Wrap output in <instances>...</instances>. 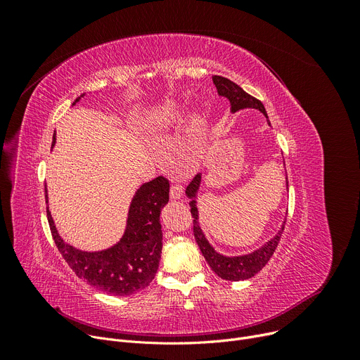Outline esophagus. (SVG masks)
<instances>
[{
	"label": "esophagus",
	"instance_id": "1",
	"mask_svg": "<svg viewBox=\"0 0 360 360\" xmlns=\"http://www.w3.org/2000/svg\"><path fill=\"white\" fill-rule=\"evenodd\" d=\"M182 193H184V190H182V185L181 184L175 182V184L170 185V198L179 200L182 197Z\"/></svg>",
	"mask_w": 360,
	"mask_h": 360
}]
</instances>
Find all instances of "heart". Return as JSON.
Returning a JSON list of instances; mask_svg holds the SVG:
<instances>
[{
	"instance_id": "1",
	"label": "heart",
	"mask_w": 360,
	"mask_h": 360,
	"mask_svg": "<svg viewBox=\"0 0 360 360\" xmlns=\"http://www.w3.org/2000/svg\"><path fill=\"white\" fill-rule=\"evenodd\" d=\"M174 121H175V117H169V118H166V125H167V124H170V122H174ZM198 136H200V134H198V129H197V127H194V128H193V137H194V139H197Z\"/></svg>"
}]
</instances>
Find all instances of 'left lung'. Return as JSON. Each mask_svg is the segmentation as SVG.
Masks as SVG:
<instances>
[{
  "label": "left lung",
  "mask_w": 360,
  "mask_h": 360,
  "mask_svg": "<svg viewBox=\"0 0 360 360\" xmlns=\"http://www.w3.org/2000/svg\"><path fill=\"white\" fill-rule=\"evenodd\" d=\"M213 83L217 89V93L220 96L226 98L231 102V110L238 112L245 108H254L262 112L267 118V122L270 125L267 112L264 105L252 98L251 94H248L242 87H239L236 83L231 82L229 79H224L221 75H213ZM200 184H201V174L195 175L194 179L190 182V185L186 186V197L190 198V207H191V214L194 217V236L198 243V247L205 258V261L209 262V266L212 270L221 278L224 280H231V281H239V280H247L254 277L262 267L266 266L269 259L273 257L278 240L281 238L283 229H285V224L281 226V229L278 233L269 242L262 245L261 248L255 250L251 254H245V255H238V257H226L219 254L212 245L207 240L205 235L202 233L200 228V221H198V209H197V194L200 190Z\"/></svg>",
  "instance_id": "8db88e82"
}]
</instances>
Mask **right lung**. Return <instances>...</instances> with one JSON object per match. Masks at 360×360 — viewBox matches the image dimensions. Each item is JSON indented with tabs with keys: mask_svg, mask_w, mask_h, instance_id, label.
Instances as JSON below:
<instances>
[{
	"mask_svg": "<svg viewBox=\"0 0 360 360\" xmlns=\"http://www.w3.org/2000/svg\"><path fill=\"white\" fill-rule=\"evenodd\" d=\"M84 94L74 101L77 103ZM55 146V134L52 147ZM48 202V191L45 188ZM169 201V181L158 176L143 184L131 200L127 228L115 245L87 252L71 247L55 228L46 207L48 221L56 248L68 266L90 286L108 295L128 296L147 288L155 278L162 255L160 210Z\"/></svg>",
	"mask_w": 360,
	"mask_h": 360,
	"instance_id": "right-lung-1",
	"label": "right lung"
}]
</instances>
